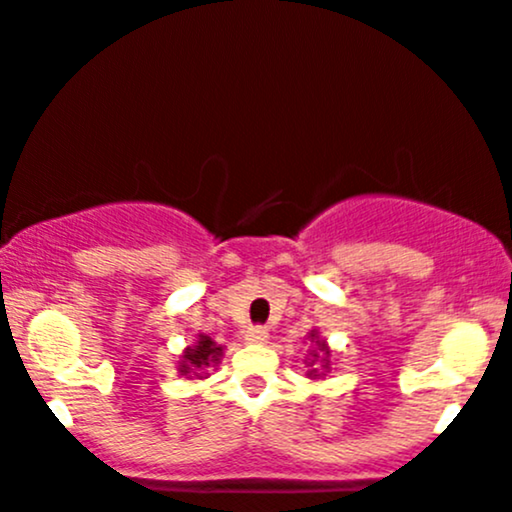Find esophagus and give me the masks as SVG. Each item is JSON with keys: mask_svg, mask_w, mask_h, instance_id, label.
<instances>
[{"mask_svg": "<svg viewBox=\"0 0 512 512\" xmlns=\"http://www.w3.org/2000/svg\"><path fill=\"white\" fill-rule=\"evenodd\" d=\"M244 340L249 342V345H266V342H268V330L261 328V326L249 328V330H246Z\"/></svg>", "mask_w": 512, "mask_h": 512, "instance_id": "34e87169", "label": "esophagus"}]
</instances>
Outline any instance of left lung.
<instances>
[{"instance_id": "1", "label": "left lung", "mask_w": 512, "mask_h": 512, "mask_svg": "<svg viewBox=\"0 0 512 512\" xmlns=\"http://www.w3.org/2000/svg\"><path fill=\"white\" fill-rule=\"evenodd\" d=\"M306 340H309V350H306L304 359V364L309 366L306 378H311V381L326 378L330 371H333V350H330L326 338H321V333H318L316 328L309 330Z\"/></svg>"}]
</instances>
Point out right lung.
I'll list each match as a JSON object with an SVG mask.
<instances>
[{"label": "right lung", "instance_id": "obj_1", "mask_svg": "<svg viewBox=\"0 0 512 512\" xmlns=\"http://www.w3.org/2000/svg\"><path fill=\"white\" fill-rule=\"evenodd\" d=\"M225 347L218 345L210 335L198 333L196 340L189 347H184V352L179 354L177 371L184 378H208L210 366H218Z\"/></svg>", "mask_w": 512, "mask_h": 512}]
</instances>
